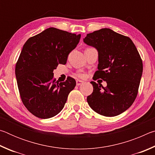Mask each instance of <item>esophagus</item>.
Segmentation results:
<instances>
[{"mask_svg": "<svg viewBox=\"0 0 155 155\" xmlns=\"http://www.w3.org/2000/svg\"><path fill=\"white\" fill-rule=\"evenodd\" d=\"M76 83H77V85H80L82 83H83V81H80V80H77V81H76Z\"/></svg>", "mask_w": 155, "mask_h": 155, "instance_id": "esophagus-1", "label": "esophagus"}]
</instances>
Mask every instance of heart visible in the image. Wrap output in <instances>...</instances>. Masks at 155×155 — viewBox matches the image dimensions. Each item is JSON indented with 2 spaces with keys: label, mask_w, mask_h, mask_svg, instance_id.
I'll return each mask as SVG.
<instances>
[{
  "label": "heart",
  "mask_w": 155,
  "mask_h": 155,
  "mask_svg": "<svg viewBox=\"0 0 155 155\" xmlns=\"http://www.w3.org/2000/svg\"><path fill=\"white\" fill-rule=\"evenodd\" d=\"M75 76H76V77H78V78H85V74L83 72H77V73H76V74H75Z\"/></svg>",
  "instance_id": "b5f03b06"
}]
</instances>
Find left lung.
<instances>
[{"mask_svg": "<svg viewBox=\"0 0 155 155\" xmlns=\"http://www.w3.org/2000/svg\"><path fill=\"white\" fill-rule=\"evenodd\" d=\"M83 41L98 51L94 80L101 78L107 83L102 87L91 81L89 105L104 116L120 115L132 105L138 94L143 64L137 49L128 37L107 28L87 34Z\"/></svg>", "mask_w": 155, "mask_h": 155, "instance_id": "left-lung-1", "label": "left lung"}]
</instances>
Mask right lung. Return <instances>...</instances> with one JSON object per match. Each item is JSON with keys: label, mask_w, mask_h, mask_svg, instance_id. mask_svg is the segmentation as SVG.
Returning a JSON list of instances; mask_svg holds the SVG:
<instances>
[{"label": "right lung", "mask_w": 155, "mask_h": 155, "mask_svg": "<svg viewBox=\"0 0 155 155\" xmlns=\"http://www.w3.org/2000/svg\"><path fill=\"white\" fill-rule=\"evenodd\" d=\"M80 38L81 34L51 27L31 37L23 46L15 77L22 103L35 116L50 118L64 108L76 81L70 77L64 82L56 81L53 70L59 64H66Z\"/></svg>", "instance_id": "add662e5"}]
</instances>
